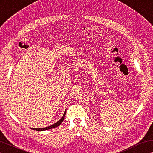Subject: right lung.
Returning a JSON list of instances; mask_svg holds the SVG:
<instances>
[{
  "label": "right lung",
  "mask_w": 153,
  "mask_h": 153,
  "mask_svg": "<svg viewBox=\"0 0 153 153\" xmlns=\"http://www.w3.org/2000/svg\"><path fill=\"white\" fill-rule=\"evenodd\" d=\"M66 112V111H65ZM65 112L64 114H63V116H62L61 118L60 119V120H59L57 123H54L53 125H50V126L49 127H45V128H32L33 129V130H36V131H45V130H48V129H51V128H53L55 127H58L59 125H61V123L63 121L64 119H65V114H66V112Z\"/></svg>",
  "instance_id": "obj_1"
}]
</instances>
